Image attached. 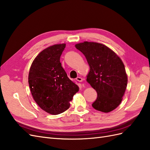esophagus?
<instances>
[{"instance_id": "obj_1", "label": "esophagus", "mask_w": 150, "mask_h": 150, "mask_svg": "<svg viewBox=\"0 0 150 150\" xmlns=\"http://www.w3.org/2000/svg\"><path fill=\"white\" fill-rule=\"evenodd\" d=\"M76 79V81H78L79 82H81V81H83V79L82 78H81V77H78Z\"/></svg>"}]
</instances>
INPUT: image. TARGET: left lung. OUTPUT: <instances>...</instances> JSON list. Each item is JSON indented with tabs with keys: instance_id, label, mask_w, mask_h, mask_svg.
Listing matches in <instances>:
<instances>
[{
	"instance_id": "8db88e82",
	"label": "left lung",
	"mask_w": 150,
	"mask_h": 150,
	"mask_svg": "<svg viewBox=\"0 0 150 150\" xmlns=\"http://www.w3.org/2000/svg\"><path fill=\"white\" fill-rule=\"evenodd\" d=\"M75 47L85 56L90 66L86 81L97 93L92 107L104 112L114 110L122 101L128 81L121 58L100 43L85 41Z\"/></svg>"
}]
</instances>
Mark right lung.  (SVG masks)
Here are the masks:
<instances>
[{"label":"right lung","instance_id":"right-lung-1","mask_svg":"<svg viewBox=\"0 0 150 150\" xmlns=\"http://www.w3.org/2000/svg\"><path fill=\"white\" fill-rule=\"evenodd\" d=\"M65 44L51 46L35 58L30 68L28 84L35 103L42 110L58 115L70 107L79 87L67 77L60 62Z\"/></svg>","mask_w":150,"mask_h":150}]
</instances>
